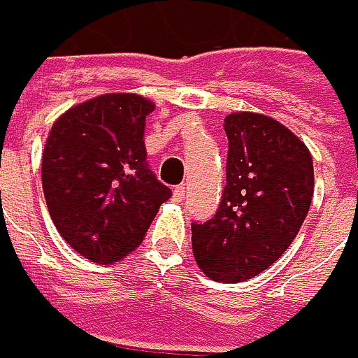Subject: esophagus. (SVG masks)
Here are the masks:
<instances>
[{
  "instance_id": "obj_1",
  "label": "esophagus",
  "mask_w": 358,
  "mask_h": 358,
  "mask_svg": "<svg viewBox=\"0 0 358 358\" xmlns=\"http://www.w3.org/2000/svg\"><path fill=\"white\" fill-rule=\"evenodd\" d=\"M185 187H175V191H173V201L175 203H183V199H185Z\"/></svg>"
}]
</instances>
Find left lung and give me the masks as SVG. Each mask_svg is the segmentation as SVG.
Here are the masks:
<instances>
[{"instance_id":"left-lung-1","label":"left lung","mask_w":358,"mask_h":358,"mask_svg":"<svg viewBox=\"0 0 358 358\" xmlns=\"http://www.w3.org/2000/svg\"><path fill=\"white\" fill-rule=\"evenodd\" d=\"M227 185L217 213L191 225L199 268L239 282L268 268L293 243L309 213L315 173L307 145L261 113L225 117Z\"/></svg>"}]
</instances>
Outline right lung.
<instances>
[{"label":"right lung","instance_id":"right-lung-1","mask_svg":"<svg viewBox=\"0 0 358 358\" xmlns=\"http://www.w3.org/2000/svg\"><path fill=\"white\" fill-rule=\"evenodd\" d=\"M153 101L107 93L67 109L49 131L41 183L59 235L93 263H113L139 247L171 189L159 183L145 151Z\"/></svg>","mask_w":358,"mask_h":358}]
</instances>
